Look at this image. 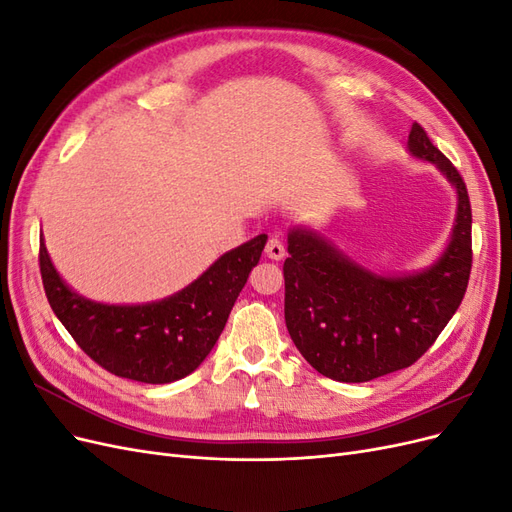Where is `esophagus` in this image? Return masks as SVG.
<instances>
[{"instance_id":"34e87169","label":"esophagus","mask_w":512,"mask_h":512,"mask_svg":"<svg viewBox=\"0 0 512 512\" xmlns=\"http://www.w3.org/2000/svg\"><path fill=\"white\" fill-rule=\"evenodd\" d=\"M265 254L271 258V260H282L286 256V247L282 243L280 237H271L267 241V247H265Z\"/></svg>"}]
</instances>
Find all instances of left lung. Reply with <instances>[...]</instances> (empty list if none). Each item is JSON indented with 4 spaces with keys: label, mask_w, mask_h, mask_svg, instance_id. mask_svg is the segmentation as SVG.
Masks as SVG:
<instances>
[{
    "label": "left lung",
    "mask_w": 512,
    "mask_h": 512,
    "mask_svg": "<svg viewBox=\"0 0 512 512\" xmlns=\"http://www.w3.org/2000/svg\"><path fill=\"white\" fill-rule=\"evenodd\" d=\"M408 147L457 190L451 243L436 265L406 277L376 275L316 232L292 228L284 262L286 327L322 376L369 382L410 367L457 312L472 271V207L466 181L414 121Z\"/></svg>",
    "instance_id": "1"
}]
</instances>
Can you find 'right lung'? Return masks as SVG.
<instances>
[{"mask_svg":"<svg viewBox=\"0 0 512 512\" xmlns=\"http://www.w3.org/2000/svg\"><path fill=\"white\" fill-rule=\"evenodd\" d=\"M267 235L239 245L164 301L102 305L72 292L40 241V275L55 316L81 350L111 374L147 384L185 378L205 361L258 265Z\"/></svg>","mask_w":512,"mask_h":512,"instance_id":"obj_1","label":"right lung"}]
</instances>
